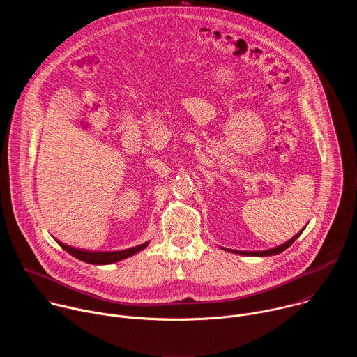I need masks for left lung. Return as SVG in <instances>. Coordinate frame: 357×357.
Returning a JSON list of instances; mask_svg holds the SVG:
<instances>
[{
    "instance_id": "left-lung-1",
    "label": "left lung",
    "mask_w": 357,
    "mask_h": 357,
    "mask_svg": "<svg viewBox=\"0 0 357 357\" xmlns=\"http://www.w3.org/2000/svg\"><path fill=\"white\" fill-rule=\"evenodd\" d=\"M305 229V227H303ZM303 229L298 233V234H295L291 240H288V241H285L284 244H281V245H278V247H274V248H270V250H263V251H238V250H229V248H223V250H226V251H231V252H236V254H241V256H254V257H266V256H275V254H280V252H282L284 250H287L299 236H301V233L303 231Z\"/></svg>"
}]
</instances>
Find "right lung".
I'll list each match as a JSON object with an SVG mask.
<instances>
[{
	"instance_id": "obj_1",
	"label": "right lung",
	"mask_w": 357,
	"mask_h": 357,
	"mask_svg": "<svg viewBox=\"0 0 357 357\" xmlns=\"http://www.w3.org/2000/svg\"><path fill=\"white\" fill-rule=\"evenodd\" d=\"M59 243V245L68 251L69 254H72L73 257L89 263V264H96V266H101V264H113L117 261H121L124 259H128L134 254H137L138 251L144 250L148 245V241H145L144 244L127 248V250H119V251H87V250H80V248H75L70 247L68 244L61 243L59 240H56Z\"/></svg>"
}]
</instances>
